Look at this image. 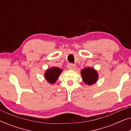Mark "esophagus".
<instances>
[{"mask_svg": "<svg viewBox=\"0 0 131 131\" xmlns=\"http://www.w3.org/2000/svg\"><path fill=\"white\" fill-rule=\"evenodd\" d=\"M68 69L70 70H74L76 69V65L73 63H70L68 64Z\"/></svg>", "mask_w": 131, "mask_h": 131, "instance_id": "obj_1", "label": "esophagus"}]
</instances>
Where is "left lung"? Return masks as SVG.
I'll list each match as a JSON object with an SVG mask.
<instances>
[{
    "label": "left lung",
    "mask_w": 131,
    "mask_h": 131,
    "mask_svg": "<svg viewBox=\"0 0 131 131\" xmlns=\"http://www.w3.org/2000/svg\"><path fill=\"white\" fill-rule=\"evenodd\" d=\"M81 74L84 82L87 85H92L97 80L98 74L92 68H85L81 71Z\"/></svg>",
    "instance_id": "left-lung-1"
}]
</instances>
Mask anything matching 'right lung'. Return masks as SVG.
I'll return each mask as SVG.
<instances>
[{
    "label": "right lung",
    "mask_w": 131,
    "mask_h": 131,
    "mask_svg": "<svg viewBox=\"0 0 131 131\" xmlns=\"http://www.w3.org/2000/svg\"><path fill=\"white\" fill-rule=\"evenodd\" d=\"M61 71V69L58 67H53L51 69H48L45 74L46 79L50 83H55Z\"/></svg>",
    "instance_id": "obj_1"
}]
</instances>
